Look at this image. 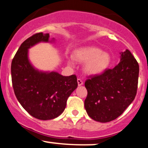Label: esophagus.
<instances>
[{
    "label": "esophagus",
    "mask_w": 148,
    "mask_h": 148,
    "mask_svg": "<svg viewBox=\"0 0 148 148\" xmlns=\"http://www.w3.org/2000/svg\"><path fill=\"white\" fill-rule=\"evenodd\" d=\"M77 82H78V86H82V85L84 84V81H83L81 79H77Z\"/></svg>",
    "instance_id": "obj_1"
}]
</instances>
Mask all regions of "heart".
<instances>
[{"mask_svg": "<svg viewBox=\"0 0 148 148\" xmlns=\"http://www.w3.org/2000/svg\"><path fill=\"white\" fill-rule=\"evenodd\" d=\"M73 58L79 62H86L84 68L88 74L103 72L111 62V56L108 53L102 52L100 49L94 47H84L76 51ZM69 64H72V61L69 60Z\"/></svg>", "mask_w": 148, "mask_h": 148, "instance_id": "b5f03b06", "label": "heart"}]
</instances>
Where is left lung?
<instances>
[{
  "instance_id": "obj_1",
  "label": "left lung",
  "mask_w": 148,
  "mask_h": 148,
  "mask_svg": "<svg viewBox=\"0 0 148 148\" xmlns=\"http://www.w3.org/2000/svg\"><path fill=\"white\" fill-rule=\"evenodd\" d=\"M113 69L88 76L84 106L92 120L108 123L118 118L134 101L138 88L139 65L128 49Z\"/></svg>"
}]
</instances>
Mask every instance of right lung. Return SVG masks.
<instances>
[{
    "mask_svg": "<svg viewBox=\"0 0 148 148\" xmlns=\"http://www.w3.org/2000/svg\"><path fill=\"white\" fill-rule=\"evenodd\" d=\"M49 34H34L21 44L11 64L12 82L15 96L30 115L47 120L59 116L67 100L77 88L75 74L64 76L58 73L39 72L28 58V49L40 42H48Z\"/></svg>",
    "mask_w": 148,
    "mask_h": 148,
    "instance_id": "right-lung-1",
    "label": "right lung"
}]
</instances>
